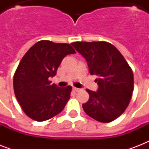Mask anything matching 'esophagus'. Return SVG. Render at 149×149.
I'll use <instances>...</instances> for the list:
<instances>
[{
  "label": "esophagus",
  "instance_id": "1",
  "mask_svg": "<svg viewBox=\"0 0 149 149\" xmlns=\"http://www.w3.org/2000/svg\"><path fill=\"white\" fill-rule=\"evenodd\" d=\"M72 90H73V91H74L75 92H78V91H80V89L77 88V87H73V88H72Z\"/></svg>",
  "mask_w": 149,
  "mask_h": 149
}]
</instances>
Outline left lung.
Wrapping results in <instances>:
<instances>
[{"label":"left lung","mask_w":149,"mask_h":149,"mask_svg":"<svg viewBox=\"0 0 149 149\" xmlns=\"http://www.w3.org/2000/svg\"><path fill=\"white\" fill-rule=\"evenodd\" d=\"M71 45L87 62L89 72L96 75L97 92H88L89 100L83 104L87 115L109 123L126 110L134 90V76L124 56L106 42H77Z\"/></svg>","instance_id":"1"}]
</instances>
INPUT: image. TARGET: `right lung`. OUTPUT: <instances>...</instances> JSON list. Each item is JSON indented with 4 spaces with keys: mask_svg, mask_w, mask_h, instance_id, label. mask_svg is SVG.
Returning a JSON list of instances; mask_svg holds the SVG:
<instances>
[{
    "mask_svg": "<svg viewBox=\"0 0 149 149\" xmlns=\"http://www.w3.org/2000/svg\"><path fill=\"white\" fill-rule=\"evenodd\" d=\"M76 53L66 43L39 41L23 56L14 75V91L26 115L44 121L57 115L70 98L72 86L51 84L63 58Z\"/></svg>",
    "mask_w": 149,
    "mask_h": 149,
    "instance_id": "obj_1",
    "label": "right lung"
}]
</instances>
